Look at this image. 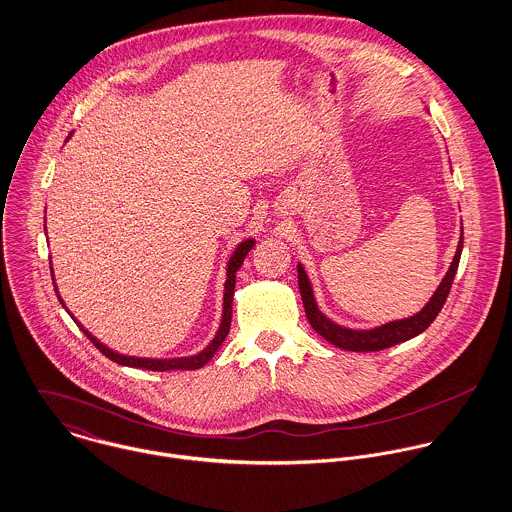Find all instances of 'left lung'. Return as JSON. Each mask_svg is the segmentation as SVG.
Here are the masks:
<instances>
[{
    "instance_id": "8db88e82",
    "label": "left lung",
    "mask_w": 512,
    "mask_h": 512,
    "mask_svg": "<svg viewBox=\"0 0 512 512\" xmlns=\"http://www.w3.org/2000/svg\"><path fill=\"white\" fill-rule=\"evenodd\" d=\"M461 251H463V227H461V239H459L455 257H453V263H451L445 279L441 281V285L437 287V291L429 299V303L409 318L394 320V322H388V324L372 328V330H352V328H344V326H338L332 320H328L316 307L307 273H305L303 265L299 263L297 265L299 291H301V297H303L308 322L324 340H328L330 344H334L342 350H350V352H378V350L390 348L394 344L406 342L409 338L421 334L435 320V316L445 305L447 295H449L451 285H453V279H455V273H457V267H459Z\"/></svg>"
}]
</instances>
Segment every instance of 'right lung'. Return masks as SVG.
I'll use <instances>...</instances> for the list:
<instances>
[{"label":"right lung","instance_id":"right-lung-1","mask_svg":"<svg viewBox=\"0 0 512 512\" xmlns=\"http://www.w3.org/2000/svg\"><path fill=\"white\" fill-rule=\"evenodd\" d=\"M255 241L253 239H247L243 243L237 245L235 253L231 255L229 263H227V281H225V293H223V316H221V324H219V330L215 332L213 340L205 346L204 350L196 356H188V358H168V360H160V358H136V356H124V354H118L110 348H106L103 342H99L87 328H83L79 324V328L87 334V338L103 352L106 358H110L112 362L116 364H122V366H130V368H142V370H152V372H168V370H198L205 366L213 354L217 352V348L221 346V342L225 340L227 332H229V326H231V305H233V291H235V273L237 269L243 265V259L247 257V253L253 249ZM51 277H53V271H51ZM55 293H57V287H55ZM59 297V295H57ZM61 305L65 307L63 299L59 297Z\"/></svg>","mask_w":512,"mask_h":512}]
</instances>
